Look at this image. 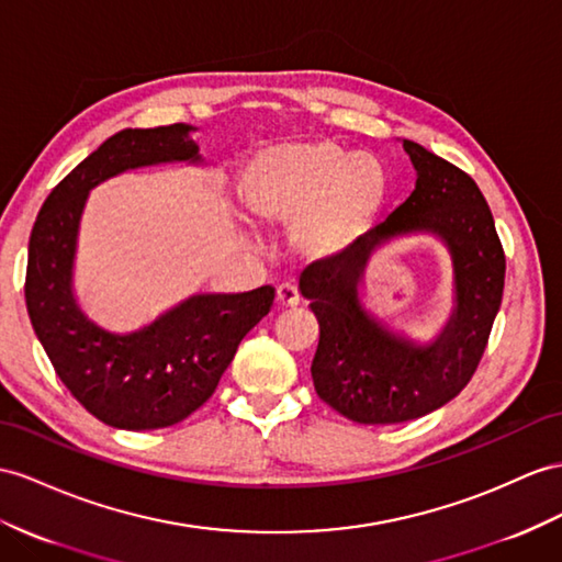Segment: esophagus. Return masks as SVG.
I'll use <instances>...</instances> for the list:
<instances>
[{
	"label": "esophagus",
	"mask_w": 562,
	"mask_h": 562,
	"mask_svg": "<svg viewBox=\"0 0 562 562\" xmlns=\"http://www.w3.org/2000/svg\"><path fill=\"white\" fill-rule=\"evenodd\" d=\"M276 301H278L280 308H292V306H296V304H299L296 286H292V284H280L278 290H276Z\"/></svg>",
	"instance_id": "esophagus-1"
}]
</instances>
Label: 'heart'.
<instances>
[{
	"label": "heart",
	"instance_id": "heart-1",
	"mask_svg": "<svg viewBox=\"0 0 562 562\" xmlns=\"http://www.w3.org/2000/svg\"><path fill=\"white\" fill-rule=\"evenodd\" d=\"M390 194L384 166L335 139L278 142L241 172V196L258 223L292 229L306 261H333L361 241Z\"/></svg>",
	"mask_w": 562,
	"mask_h": 562
}]
</instances>
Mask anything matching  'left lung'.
Returning a JSON list of instances; mask_svg holds the SVG:
<instances>
[{"label": "left lung", "instance_id": "1", "mask_svg": "<svg viewBox=\"0 0 562 562\" xmlns=\"http://www.w3.org/2000/svg\"><path fill=\"white\" fill-rule=\"evenodd\" d=\"M415 190L390 218L333 261L299 280L321 325L311 375L344 418L396 425L441 408L477 370L503 296L506 256L486 201L470 176L423 144L401 139ZM415 234L437 236L452 256V311L429 340L408 336L364 306V272L380 248Z\"/></svg>", "mask_w": 562, "mask_h": 562}]
</instances>
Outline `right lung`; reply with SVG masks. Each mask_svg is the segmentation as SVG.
I'll return each mask as SVG.
<instances>
[{"label": "right lung", "mask_w": 562, "mask_h": 562, "mask_svg": "<svg viewBox=\"0 0 562 562\" xmlns=\"http://www.w3.org/2000/svg\"><path fill=\"white\" fill-rule=\"evenodd\" d=\"M194 125L125 127L54 187L27 244L25 306L56 375L94 418L119 429L170 427L204 406L239 341L270 311V284L196 292L133 333L90 318L76 294L80 221L97 184L125 170L206 164Z\"/></svg>", "instance_id": "obj_1"}]
</instances>
